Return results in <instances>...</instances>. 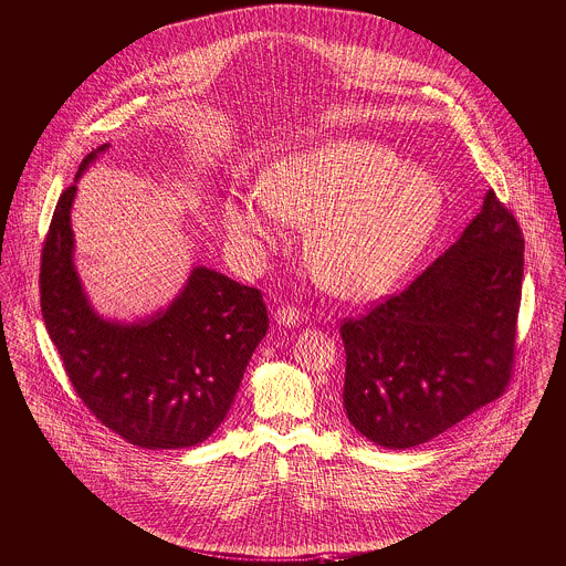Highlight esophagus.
<instances>
[{
	"mask_svg": "<svg viewBox=\"0 0 566 566\" xmlns=\"http://www.w3.org/2000/svg\"><path fill=\"white\" fill-rule=\"evenodd\" d=\"M300 319H302V311L297 306H280L275 311V322L280 326H286V328H295L300 326Z\"/></svg>",
	"mask_w": 566,
	"mask_h": 566,
	"instance_id": "esophagus-1",
	"label": "esophagus"
}]
</instances>
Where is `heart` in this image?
I'll use <instances>...</instances> for the list:
<instances>
[{"label": "heart", "mask_w": 566, "mask_h": 566, "mask_svg": "<svg viewBox=\"0 0 566 566\" xmlns=\"http://www.w3.org/2000/svg\"><path fill=\"white\" fill-rule=\"evenodd\" d=\"M447 207L442 184L385 146L333 139L269 164L258 196L231 193L227 233L247 251L273 244L280 220L306 229L315 280L342 297L385 293L436 235Z\"/></svg>", "instance_id": "obj_1"}]
</instances>
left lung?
<instances>
[{"label": "left lung", "instance_id": "obj_1", "mask_svg": "<svg viewBox=\"0 0 566 566\" xmlns=\"http://www.w3.org/2000/svg\"><path fill=\"white\" fill-rule=\"evenodd\" d=\"M524 240L493 191L409 289L339 326L348 422L385 449L433 440L502 396L513 364Z\"/></svg>", "mask_w": 566, "mask_h": 566}]
</instances>
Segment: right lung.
<instances>
[{"label": "right lung", "mask_w": 566, "mask_h": 566, "mask_svg": "<svg viewBox=\"0 0 566 566\" xmlns=\"http://www.w3.org/2000/svg\"><path fill=\"white\" fill-rule=\"evenodd\" d=\"M111 144L80 164L42 251V315L69 380L93 416L142 449H186L224 422L247 364L269 331L258 289L193 266L181 291L133 322L95 311L75 266L71 209L77 181Z\"/></svg>", "instance_id": "add662e5"}]
</instances>
